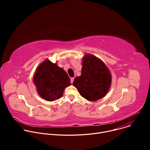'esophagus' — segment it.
I'll use <instances>...</instances> for the list:
<instances>
[{
	"label": "esophagus",
	"instance_id": "34e87169",
	"mask_svg": "<svg viewBox=\"0 0 150 150\" xmlns=\"http://www.w3.org/2000/svg\"><path fill=\"white\" fill-rule=\"evenodd\" d=\"M74 80V78H71V83H73Z\"/></svg>",
	"mask_w": 150,
	"mask_h": 150
}]
</instances>
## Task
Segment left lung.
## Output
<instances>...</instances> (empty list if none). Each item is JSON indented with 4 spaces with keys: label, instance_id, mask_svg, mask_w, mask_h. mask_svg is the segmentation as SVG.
Instances as JSON below:
<instances>
[{
    "label": "left lung",
    "instance_id": "1",
    "mask_svg": "<svg viewBox=\"0 0 150 150\" xmlns=\"http://www.w3.org/2000/svg\"><path fill=\"white\" fill-rule=\"evenodd\" d=\"M82 58L81 75L75 78L72 84L82 97L95 101L109 92L112 75L105 64L96 56L85 54Z\"/></svg>",
    "mask_w": 150,
    "mask_h": 150
}]
</instances>
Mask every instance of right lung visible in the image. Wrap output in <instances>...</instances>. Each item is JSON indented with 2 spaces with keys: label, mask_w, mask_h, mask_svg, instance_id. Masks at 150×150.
<instances>
[{
  "label": "right lung",
  "mask_w": 150,
  "mask_h": 150,
  "mask_svg": "<svg viewBox=\"0 0 150 150\" xmlns=\"http://www.w3.org/2000/svg\"><path fill=\"white\" fill-rule=\"evenodd\" d=\"M33 82L38 95L45 100L52 101L60 98L65 89L71 85L67 73L49 59L41 62L33 76Z\"/></svg>",
  "instance_id": "add662e5"
}]
</instances>
